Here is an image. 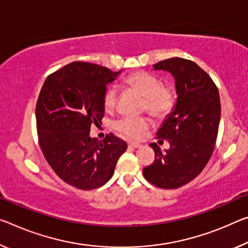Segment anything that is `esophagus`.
I'll use <instances>...</instances> for the list:
<instances>
[{
	"mask_svg": "<svg viewBox=\"0 0 248 248\" xmlns=\"http://www.w3.org/2000/svg\"><path fill=\"white\" fill-rule=\"evenodd\" d=\"M128 145L130 148H139L140 147V143H138V142H132V141H130V142H128Z\"/></svg>",
	"mask_w": 248,
	"mask_h": 248,
	"instance_id": "34e87169",
	"label": "esophagus"
}]
</instances>
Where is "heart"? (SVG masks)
<instances>
[{
    "label": "heart",
    "instance_id": "heart-1",
    "mask_svg": "<svg viewBox=\"0 0 248 248\" xmlns=\"http://www.w3.org/2000/svg\"><path fill=\"white\" fill-rule=\"evenodd\" d=\"M125 84L135 89L145 99V108L153 116H166L174 107L175 95L172 88L163 86L159 77L145 72H138L129 76ZM118 99L116 86H109L103 98L106 110L115 108ZM115 128L123 135L131 139H140L150 128V120L144 117H124L115 124Z\"/></svg>",
    "mask_w": 248,
    "mask_h": 248
}]
</instances>
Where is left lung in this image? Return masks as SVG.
Listing matches in <instances>:
<instances>
[{
	"label": "left lung",
	"mask_w": 248,
	"mask_h": 248,
	"mask_svg": "<svg viewBox=\"0 0 248 248\" xmlns=\"http://www.w3.org/2000/svg\"><path fill=\"white\" fill-rule=\"evenodd\" d=\"M155 70L171 74L176 100L164 118L156 136L168 139L164 152L155 143V161L143 169V175L153 186L178 188L195 179L209 162L217 138L221 101L213 80L194 62L173 57L156 62Z\"/></svg>",
	"instance_id": "left-lung-1"
}]
</instances>
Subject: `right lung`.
I'll list each match as a JSON object with an SVG mask.
<instances>
[{
    "label": "right lung",
    "instance_id": "add662e5",
    "mask_svg": "<svg viewBox=\"0 0 248 248\" xmlns=\"http://www.w3.org/2000/svg\"><path fill=\"white\" fill-rule=\"evenodd\" d=\"M123 70L112 72L90 62H74L49 75L36 104L39 145L60 178L80 190L103 186L111 179L125 141L110 133L104 141L90 137L101 124L107 85Z\"/></svg>",
    "mask_w": 248,
    "mask_h": 248
}]
</instances>
